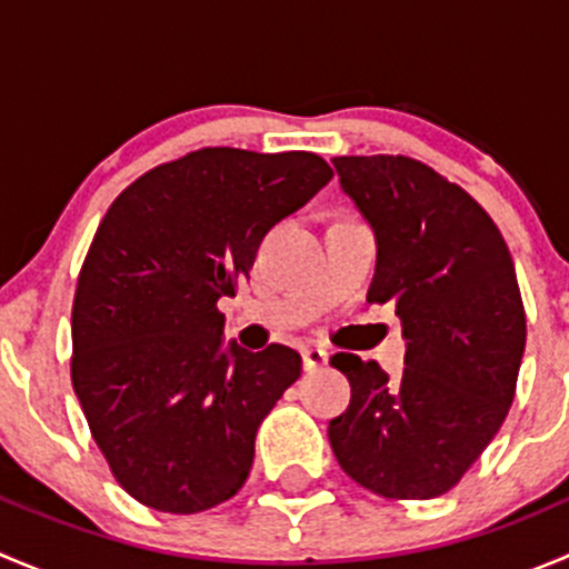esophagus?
<instances>
[{"label":"esophagus","instance_id":"1","mask_svg":"<svg viewBox=\"0 0 569 569\" xmlns=\"http://www.w3.org/2000/svg\"><path fill=\"white\" fill-rule=\"evenodd\" d=\"M325 363H327V349H321V347L302 349V366H306V371L319 369V366H325Z\"/></svg>","mask_w":569,"mask_h":569}]
</instances>
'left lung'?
<instances>
[{
  "label": "left lung",
  "instance_id": "1",
  "mask_svg": "<svg viewBox=\"0 0 569 569\" xmlns=\"http://www.w3.org/2000/svg\"><path fill=\"white\" fill-rule=\"evenodd\" d=\"M338 181L375 231L369 302H393L405 375L338 352L352 386L327 427L349 479L399 501L449 492L507 418L526 349L512 256L457 183L410 157H336Z\"/></svg>",
  "mask_w": 569,
  "mask_h": 569
}]
</instances>
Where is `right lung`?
I'll list each match as a JSON object with an SVG mask.
<instances>
[{
    "instance_id": "obj_1",
    "label": "right lung",
    "mask_w": 569,
    "mask_h": 569,
    "mask_svg": "<svg viewBox=\"0 0 569 569\" xmlns=\"http://www.w3.org/2000/svg\"><path fill=\"white\" fill-rule=\"evenodd\" d=\"M330 178L308 151L200 148L109 206L73 297L71 380L112 476L146 507L203 512L248 479L258 427L302 358L226 347L217 302Z\"/></svg>"
}]
</instances>
